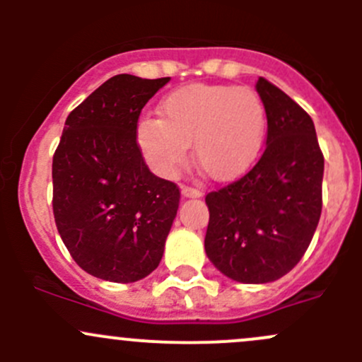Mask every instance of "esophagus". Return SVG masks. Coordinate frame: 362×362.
I'll list each match as a JSON object with an SVG mask.
<instances>
[{"label": "esophagus", "mask_w": 362, "mask_h": 362, "mask_svg": "<svg viewBox=\"0 0 362 362\" xmlns=\"http://www.w3.org/2000/svg\"><path fill=\"white\" fill-rule=\"evenodd\" d=\"M182 196H184V198H202L203 192L199 191V189H192L184 185V187H182Z\"/></svg>", "instance_id": "esophagus-1"}]
</instances>
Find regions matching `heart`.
<instances>
[{"label":"heart","instance_id":"obj_1","mask_svg":"<svg viewBox=\"0 0 362 362\" xmlns=\"http://www.w3.org/2000/svg\"><path fill=\"white\" fill-rule=\"evenodd\" d=\"M159 115L141 120L136 138L147 164L163 178L184 166L191 144L196 163L215 180L245 173L264 145V103L247 87H180L164 98Z\"/></svg>","mask_w":362,"mask_h":362}]
</instances>
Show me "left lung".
<instances>
[{"label":"left lung","mask_w":362,"mask_h":362,"mask_svg":"<svg viewBox=\"0 0 362 362\" xmlns=\"http://www.w3.org/2000/svg\"><path fill=\"white\" fill-rule=\"evenodd\" d=\"M255 90L268 119L264 152L245 177L204 199L208 259L242 284L275 282L289 273L322 211L324 156L313 120L262 76Z\"/></svg>","instance_id":"1"}]
</instances>
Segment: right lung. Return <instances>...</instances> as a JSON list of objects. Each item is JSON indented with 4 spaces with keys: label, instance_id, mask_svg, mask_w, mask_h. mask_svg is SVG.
<instances>
[{
    "label": "right lung",
    "instance_id": "add662e5",
    "mask_svg": "<svg viewBox=\"0 0 362 362\" xmlns=\"http://www.w3.org/2000/svg\"><path fill=\"white\" fill-rule=\"evenodd\" d=\"M168 82L115 75L64 122L52 160L54 218L76 264L96 279L138 282L163 259L180 191L148 170L136 126Z\"/></svg>",
    "mask_w": 362,
    "mask_h": 362
}]
</instances>
